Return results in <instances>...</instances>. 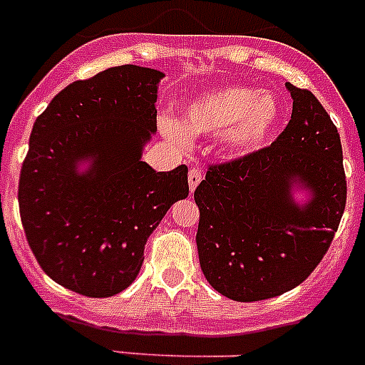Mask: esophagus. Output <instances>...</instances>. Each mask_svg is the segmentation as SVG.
<instances>
[{"label":"esophagus","mask_w":365,"mask_h":365,"mask_svg":"<svg viewBox=\"0 0 365 365\" xmlns=\"http://www.w3.org/2000/svg\"><path fill=\"white\" fill-rule=\"evenodd\" d=\"M187 180H189V189H191V192H195V189L198 187V183L202 182V173L198 170V168H191V170H189Z\"/></svg>","instance_id":"34e87169"}]
</instances>
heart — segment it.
I'll return each mask as SVG.
<instances>
[{"instance_id":"heart-1","label":"heart","mask_w":365,"mask_h":365,"mask_svg":"<svg viewBox=\"0 0 365 365\" xmlns=\"http://www.w3.org/2000/svg\"><path fill=\"white\" fill-rule=\"evenodd\" d=\"M282 103L274 94L249 87H219L185 102L180 124L168 115L159 116V130L180 146L189 135H220L232 155H249L262 148L277 130Z\"/></svg>"}]
</instances>
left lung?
Returning a JSON list of instances; mask_svg holds the SVG:
<instances>
[{
    "mask_svg": "<svg viewBox=\"0 0 365 365\" xmlns=\"http://www.w3.org/2000/svg\"><path fill=\"white\" fill-rule=\"evenodd\" d=\"M286 88L293 111L282 135L269 148L210 167L195 191L202 272L237 302L272 299L310 277L347 200L336 125L310 91Z\"/></svg>",
    "mask_w": 365,
    "mask_h": 365,
    "instance_id": "obj_1",
    "label": "left lung"
}]
</instances>
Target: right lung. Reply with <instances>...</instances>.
<instances>
[{
	"mask_svg": "<svg viewBox=\"0 0 365 365\" xmlns=\"http://www.w3.org/2000/svg\"><path fill=\"white\" fill-rule=\"evenodd\" d=\"M163 78L137 64L107 68L63 88L33 124L18 185L21 225L42 271L70 292H124L152 232L187 198L185 165L158 173L143 161Z\"/></svg>",
	"mask_w": 365,
	"mask_h": 365,
	"instance_id": "1",
	"label": "right lung"
}]
</instances>
